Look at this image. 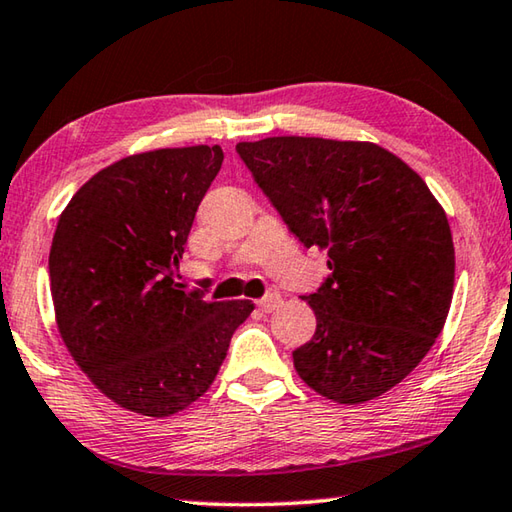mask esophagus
I'll use <instances>...</instances> for the list:
<instances>
[{
  "label": "esophagus",
  "instance_id": "obj_1",
  "mask_svg": "<svg viewBox=\"0 0 512 512\" xmlns=\"http://www.w3.org/2000/svg\"><path fill=\"white\" fill-rule=\"evenodd\" d=\"M259 305V309L262 311H273V309H277L282 305V296L280 293H275V291H271V293H266V296L257 302Z\"/></svg>",
  "mask_w": 512,
  "mask_h": 512
}]
</instances>
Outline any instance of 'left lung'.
<instances>
[{
  "instance_id": "obj_1",
  "label": "left lung",
  "mask_w": 512,
  "mask_h": 512,
  "mask_svg": "<svg viewBox=\"0 0 512 512\" xmlns=\"http://www.w3.org/2000/svg\"><path fill=\"white\" fill-rule=\"evenodd\" d=\"M257 187L329 275L302 296L316 314L293 352L309 388L339 404L391 391L431 350L454 293L447 214L424 180L370 142L266 137L239 142Z\"/></svg>"
}]
</instances>
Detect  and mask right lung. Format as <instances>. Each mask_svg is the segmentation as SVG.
<instances>
[{
  "label": "right lung",
  "mask_w": 512,
  "mask_h": 512,
  "mask_svg": "<svg viewBox=\"0 0 512 512\" xmlns=\"http://www.w3.org/2000/svg\"><path fill=\"white\" fill-rule=\"evenodd\" d=\"M221 164V146L203 144L128 155L58 219L49 253L58 332L92 384L128 411L167 418L196 402L255 309L173 282Z\"/></svg>",
  "instance_id": "obj_1"
}]
</instances>
